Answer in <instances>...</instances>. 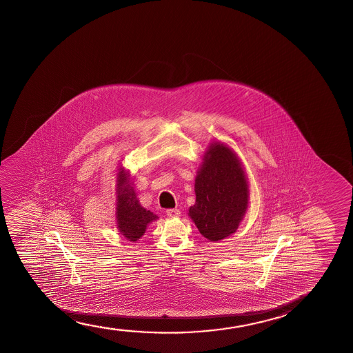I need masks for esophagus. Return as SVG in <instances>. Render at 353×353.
I'll return each mask as SVG.
<instances>
[{"label":"esophagus","mask_w":353,"mask_h":353,"mask_svg":"<svg viewBox=\"0 0 353 353\" xmlns=\"http://www.w3.org/2000/svg\"><path fill=\"white\" fill-rule=\"evenodd\" d=\"M166 214H168L170 218H176L179 217L181 212H179V210H177V208H171V210L166 211Z\"/></svg>","instance_id":"esophagus-1"}]
</instances>
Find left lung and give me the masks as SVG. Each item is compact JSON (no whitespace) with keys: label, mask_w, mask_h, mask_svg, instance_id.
Masks as SVG:
<instances>
[{"label":"left lung","mask_w":353,"mask_h":353,"mask_svg":"<svg viewBox=\"0 0 353 353\" xmlns=\"http://www.w3.org/2000/svg\"><path fill=\"white\" fill-rule=\"evenodd\" d=\"M195 203L188 216L200 234L221 241L236 232L250 201V184L241 160L232 147L213 141L195 176Z\"/></svg>","instance_id":"obj_1"}]
</instances>
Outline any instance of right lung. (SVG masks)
Listing matches in <instances>:
<instances>
[{"label":"right lung","mask_w":353,"mask_h":353,"mask_svg":"<svg viewBox=\"0 0 353 353\" xmlns=\"http://www.w3.org/2000/svg\"><path fill=\"white\" fill-rule=\"evenodd\" d=\"M116 224L117 229L126 240L136 242L145 234L148 224L159 217L141 206L131 182L130 171L121 163L116 170Z\"/></svg>","instance_id":"1"}]
</instances>
